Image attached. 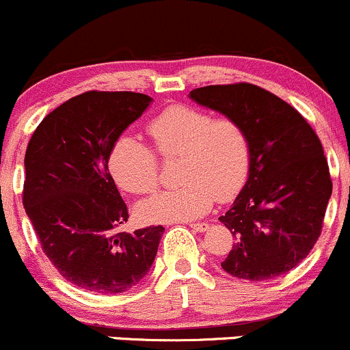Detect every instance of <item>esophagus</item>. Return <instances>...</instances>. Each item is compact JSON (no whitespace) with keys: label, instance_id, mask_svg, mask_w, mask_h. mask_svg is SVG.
Masks as SVG:
<instances>
[{"label":"esophagus","instance_id":"obj_1","mask_svg":"<svg viewBox=\"0 0 350 350\" xmlns=\"http://www.w3.org/2000/svg\"><path fill=\"white\" fill-rule=\"evenodd\" d=\"M191 228H192V230H196V232H200V234H202V232H207V228H208V224H206V222L191 224Z\"/></svg>","mask_w":350,"mask_h":350}]
</instances>
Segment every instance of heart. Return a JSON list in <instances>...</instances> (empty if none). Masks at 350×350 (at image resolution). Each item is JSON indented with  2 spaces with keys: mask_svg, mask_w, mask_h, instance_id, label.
<instances>
[{
  "mask_svg": "<svg viewBox=\"0 0 350 350\" xmlns=\"http://www.w3.org/2000/svg\"><path fill=\"white\" fill-rule=\"evenodd\" d=\"M156 152L179 158L183 186L143 200L138 214L146 222H186L228 200L242 189L250 167V139L237 120L215 118L186 105L166 108L148 124ZM108 171L123 191L148 194L158 186V159L148 144L122 135L108 154Z\"/></svg>",
  "mask_w": 350,
  "mask_h": 350,
  "instance_id": "obj_1",
  "label": "heart"
}]
</instances>
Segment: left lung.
Returning a JSON list of instances; mask_svg holds the SVG:
<instances>
[{
  "label": "left lung",
  "instance_id": "left-lung-1",
  "mask_svg": "<svg viewBox=\"0 0 350 350\" xmlns=\"http://www.w3.org/2000/svg\"><path fill=\"white\" fill-rule=\"evenodd\" d=\"M189 98L237 120L250 139L248 178L219 217L235 237L222 268L250 281L293 270L319 239L332 194L314 130L284 100L252 83L200 87Z\"/></svg>",
  "mask_w": 350,
  "mask_h": 350
}]
</instances>
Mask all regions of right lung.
I'll return each instance as SVG.
<instances>
[{"label":"right lung","instance_id":"obj_1","mask_svg":"<svg viewBox=\"0 0 350 350\" xmlns=\"http://www.w3.org/2000/svg\"><path fill=\"white\" fill-rule=\"evenodd\" d=\"M151 102L135 92H85L51 111L27 144L26 214L47 258L82 290L128 291L154 262L164 227L116 232L128 208L108 171L113 143Z\"/></svg>","mask_w":350,"mask_h":350}]
</instances>
